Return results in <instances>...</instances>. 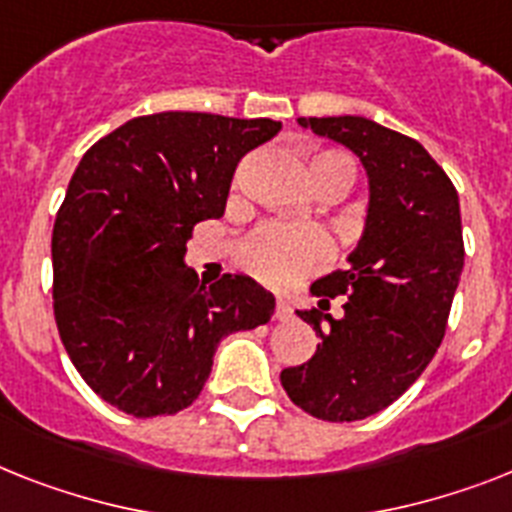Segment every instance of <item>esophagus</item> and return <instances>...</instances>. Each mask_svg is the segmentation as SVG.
<instances>
[{
  "label": "esophagus",
  "mask_w": 512,
  "mask_h": 512,
  "mask_svg": "<svg viewBox=\"0 0 512 512\" xmlns=\"http://www.w3.org/2000/svg\"><path fill=\"white\" fill-rule=\"evenodd\" d=\"M274 316H277L280 322H285V319H290V316H293V308H290V303H287L285 298H277V308H274Z\"/></svg>",
  "instance_id": "1"
}]
</instances>
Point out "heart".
Instances as JSON below:
<instances>
[{
  "label": "heart",
  "instance_id": "obj_1",
  "mask_svg": "<svg viewBox=\"0 0 512 512\" xmlns=\"http://www.w3.org/2000/svg\"><path fill=\"white\" fill-rule=\"evenodd\" d=\"M308 175H311V185L322 183V180H337L345 190L353 180V164L335 151H322V154L311 156ZM324 253H327L324 240L314 230L266 225L246 240L243 261H246L248 272L256 274L261 282L285 287L322 264Z\"/></svg>",
  "mask_w": 512,
  "mask_h": 512
}]
</instances>
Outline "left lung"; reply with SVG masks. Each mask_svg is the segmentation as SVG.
Returning <instances> with one entry per match:
<instances>
[{"mask_svg": "<svg viewBox=\"0 0 512 512\" xmlns=\"http://www.w3.org/2000/svg\"><path fill=\"white\" fill-rule=\"evenodd\" d=\"M298 122L361 159L369 206L348 269L319 277V308L298 311L322 342L311 361L282 369L280 382L311 416L361 421L395 403L445 337L466 256L458 190L421 143L369 117ZM335 294L349 295L340 320L326 314Z\"/></svg>", "mask_w": 512, "mask_h": 512, "instance_id": "1", "label": "left lung"}]
</instances>
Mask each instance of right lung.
Segmentation results:
<instances>
[{
    "label": "right lung",
    "instance_id": "obj_1",
    "mask_svg": "<svg viewBox=\"0 0 512 512\" xmlns=\"http://www.w3.org/2000/svg\"><path fill=\"white\" fill-rule=\"evenodd\" d=\"M280 128L266 117L149 114L80 159L54 219V319L80 377L117 411H183L219 340L272 319L274 295L246 274L198 282L185 243L225 214L238 162Z\"/></svg>",
    "mask_w": 512,
    "mask_h": 512
}]
</instances>
